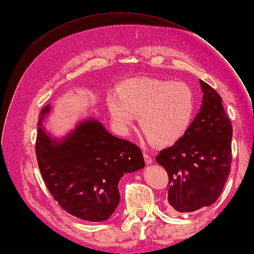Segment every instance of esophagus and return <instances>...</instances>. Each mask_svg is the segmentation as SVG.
<instances>
[{
	"label": "esophagus",
	"instance_id": "esophagus-1",
	"mask_svg": "<svg viewBox=\"0 0 254 254\" xmlns=\"http://www.w3.org/2000/svg\"><path fill=\"white\" fill-rule=\"evenodd\" d=\"M144 159H145V162H146V164L147 165H150V164H152V159H151V157L148 155V153H145L144 152Z\"/></svg>",
	"mask_w": 254,
	"mask_h": 254
}]
</instances>
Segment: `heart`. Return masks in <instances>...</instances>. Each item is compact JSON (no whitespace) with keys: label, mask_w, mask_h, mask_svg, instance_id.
Segmentation results:
<instances>
[{"label":"heart","mask_w":254,"mask_h":254,"mask_svg":"<svg viewBox=\"0 0 254 254\" xmlns=\"http://www.w3.org/2000/svg\"><path fill=\"white\" fill-rule=\"evenodd\" d=\"M107 107L113 124L128 134L136 118L150 142L172 145L188 133L197 109L194 90L184 82L162 78H130L109 92Z\"/></svg>","instance_id":"1"}]
</instances>
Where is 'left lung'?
<instances>
[{
  "mask_svg": "<svg viewBox=\"0 0 254 254\" xmlns=\"http://www.w3.org/2000/svg\"><path fill=\"white\" fill-rule=\"evenodd\" d=\"M199 82L202 104L188 133L156 158L170 178L168 203L180 213L213 204L231 170V122L220 95L203 80Z\"/></svg>",
  "mask_w": 254,
  "mask_h": 254,
  "instance_id": "obj_1",
  "label": "left lung"
}]
</instances>
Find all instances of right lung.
I'll return each instance as SVG.
<instances>
[{"label": "right lung", "mask_w": 254, "mask_h": 254, "mask_svg": "<svg viewBox=\"0 0 254 254\" xmlns=\"http://www.w3.org/2000/svg\"><path fill=\"white\" fill-rule=\"evenodd\" d=\"M53 108L38 121L36 153L42 178L60 206L92 222L109 219L120 202L119 182L145 166L141 149L112 135L95 118L80 120L64 136L44 126Z\"/></svg>", "instance_id": "add662e5"}]
</instances>
